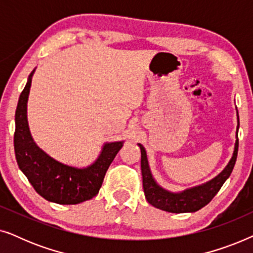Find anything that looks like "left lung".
Returning a JSON list of instances; mask_svg holds the SVG:
<instances>
[{
	"instance_id": "obj_1",
	"label": "left lung",
	"mask_w": 253,
	"mask_h": 253,
	"mask_svg": "<svg viewBox=\"0 0 253 253\" xmlns=\"http://www.w3.org/2000/svg\"><path fill=\"white\" fill-rule=\"evenodd\" d=\"M238 126H240V120H238L237 113L236 143H235L233 157H231L230 161L228 162L226 168L219 175L211 179V181L204 183L202 185L186 189L182 192H170L155 182L153 175L151 172L150 166H148L146 151H145L143 145L138 144L141 152L143 188L147 202L159 210L170 213H192L206 206L214 198V196L219 192L221 186L223 185V183L227 181V178L229 177L231 171H233L238 152Z\"/></svg>"
}]
</instances>
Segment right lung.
Listing matches in <instances>:
<instances>
[{
    "instance_id": "obj_1",
    "label": "right lung",
    "mask_w": 253,
    "mask_h": 253,
    "mask_svg": "<svg viewBox=\"0 0 253 253\" xmlns=\"http://www.w3.org/2000/svg\"><path fill=\"white\" fill-rule=\"evenodd\" d=\"M19 96L17 105L13 136L16 160L34 190L48 202L61 205H76L98 195L106 171L114 158L123 146V141L103 145L101 153L91 166L76 168L55 160L36 144L31 136L27 122V100H29L32 76Z\"/></svg>"
}]
</instances>
